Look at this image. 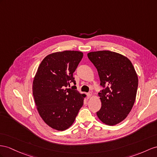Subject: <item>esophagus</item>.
<instances>
[{"label":"esophagus","mask_w":157,"mask_h":157,"mask_svg":"<svg viewBox=\"0 0 157 157\" xmlns=\"http://www.w3.org/2000/svg\"><path fill=\"white\" fill-rule=\"evenodd\" d=\"M92 95H93V94H92V92H89V93L87 94V96L88 98H90Z\"/></svg>","instance_id":"obj_1"}]
</instances>
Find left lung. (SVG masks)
I'll list each match as a JSON object with an SVG mask.
<instances>
[{
  "mask_svg": "<svg viewBox=\"0 0 157 157\" xmlns=\"http://www.w3.org/2000/svg\"><path fill=\"white\" fill-rule=\"evenodd\" d=\"M87 57L97 68L101 86L99 93L101 108L97 112L100 121L115 125L125 119L135 101L138 76L130 59L109 50L91 52Z\"/></svg>",
  "mask_w": 157,
  "mask_h": 157,
  "instance_id": "8db88e82",
  "label": "left lung"
}]
</instances>
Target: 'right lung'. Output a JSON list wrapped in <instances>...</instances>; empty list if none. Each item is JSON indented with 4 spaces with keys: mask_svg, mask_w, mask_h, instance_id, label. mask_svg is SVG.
Returning <instances> with one entry per match:
<instances>
[{
    "mask_svg": "<svg viewBox=\"0 0 157 157\" xmlns=\"http://www.w3.org/2000/svg\"><path fill=\"white\" fill-rule=\"evenodd\" d=\"M83 56L79 51L54 52L44 58L34 76L33 94L38 112L55 130L71 127L83 106L86 95L66 88L75 83L73 73Z\"/></svg>",
    "mask_w": 157,
    "mask_h": 157,
    "instance_id": "right-lung-1",
    "label": "right lung"
}]
</instances>
